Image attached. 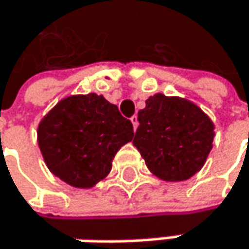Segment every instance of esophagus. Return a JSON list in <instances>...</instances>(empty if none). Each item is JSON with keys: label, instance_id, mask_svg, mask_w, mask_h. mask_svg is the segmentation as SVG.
I'll return each instance as SVG.
<instances>
[{"label": "esophagus", "instance_id": "obj_1", "mask_svg": "<svg viewBox=\"0 0 249 249\" xmlns=\"http://www.w3.org/2000/svg\"><path fill=\"white\" fill-rule=\"evenodd\" d=\"M130 120H132L133 129H135V132H136V129H138V124H139V122H138V116H136V114H135V116H132V117H130Z\"/></svg>", "mask_w": 249, "mask_h": 249}]
</instances>
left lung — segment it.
I'll return each instance as SVG.
<instances>
[{"label": "left lung", "mask_w": 249, "mask_h": 249, "mask_svg": "<svg viewBox=\"0 0 249 249\" xmlns=\"http://www.w3.org/2000/svg\"><path fill=\"white\" fill-rule=\"evenodd\" d=\"M133 144L147 168L168 182L186 180L201 171L213 142V123L196 105L155 94L138 113Z\"/></svg>", "instance_id": "8db88e82"}]
</instances>
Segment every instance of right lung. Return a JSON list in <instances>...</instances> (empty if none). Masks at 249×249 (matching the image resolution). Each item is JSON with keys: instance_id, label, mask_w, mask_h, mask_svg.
Returning <instances> with one entry per match:
<instances>
[{"instance_id": "obj_1", "label": "right lung", "mask_w": 249, "mask_h": 249, "mask_svg": "<svg viewBox=\"0 0 249 249\" xmlns=\"http://www.w3.org/2000/svg\"><path fill=\"white\" fill-rule=\"evenodd\" d=\"M47 168L74 188H91L111 169L117 150L133 139V124L94 93L63 99L38 124Z\"/></svg>"}]
</instances>
